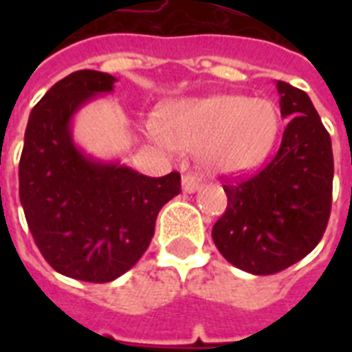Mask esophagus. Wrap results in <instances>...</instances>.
<instances>
[{"instance_id":"34e87169","label":"esophagus","mask_w":352,"mask_h":352,"mask_svg":"<svg viewBox=\"0 0 352 352\" xmlns=\"http://www.w3.org/2000/svg\"><path fill=\"white\" fill-rule=\"evenodd\" d=\"M182 192L184 193H195L201 190V186H203V181L199 179V177L195 175H184L182 177Z\"/></svg>"}]
</instances>
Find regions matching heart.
<instances>
[{
	"label": "heart",
	"mask_w": 352,
	"mask_h": 352,
	"mask_svg": "<svg viewBox=\"0 0 352 352\" xmlns=\"http://www.w3.org/2000/svg\"><path fill=\"white\" fill-rule=\"evenodd\" d=\"M278 109L267 98L214 95L182 100L168 109L164 126L149 122L148 135L157 146L201 153L210 170L245 173L270 155L278 137Z\"/></svg>",
	"instance_id": "obj_1"
}]
</instances>
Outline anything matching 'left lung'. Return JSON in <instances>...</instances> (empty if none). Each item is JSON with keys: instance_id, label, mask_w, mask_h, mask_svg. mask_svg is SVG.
<instances>
[{"instance_id": "1", "label": "left lung", "mask_w": 352, "mask_h": 352, "mask_svg": "<svg viewBox=\"0 0 352 352\" xmlns=\"http://www.w3.org/2000/svg\"><path fill=\"white\" fill-rule=\"evenodd\" d=\"M281 146L250 179L226 182L225 215L212 228L217 250L248 274L289 268L320 243L333 201V148L305 91L278 80Z\"/></svg>"}]
</instances>
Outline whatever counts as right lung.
<instances>
[{
    "label": "right lung",
    "instance_id": "right-lung-1",
    "mask_svg": "<svg viewBox=\"0 0 352 352\" xmlns=\"http://www.w3.org/2000/svg\"><path fill=\"white\" fill-rule=\"evenodd\" d=\"M117 82L91 69L56 82L30 111L19 159V201L41 256L56 272L91 283L127 272L149 246L160 208L181 193L177 171L140 175L74 140L80 109Z\"/></svg>",
    "mask_w": 352,
    "mask_h": 352
}]
</instances>
